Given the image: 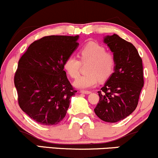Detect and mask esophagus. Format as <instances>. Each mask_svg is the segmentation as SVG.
<instances>
[{
	"mask_svg": "<svg viewBox=\"0 0 158 158\" xmlns=\"http://www.w3.org/2000/svg\"><path fill=\"white\" fill-rule=\"evenodd\" d=\"M80 92L81 94H91V92L89 91V90H80Z\"/></svg>",
	"mask_w": 158,
	"mask_h": 158,
	"instance_id": "obj_1",
	"label": "esophagus"
}]
</instances>
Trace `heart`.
Wrapping results in <instances>:
<instances>
[{"mask_svg":"<svg viewBox=\"0 0 158 158\" xmlns=\"http://www.w3.org/2000/svg\"><path fill=\"white\" fill-rule=\"evenodd\" d=\"M82 62L90 61L87 68V74L79 76L74 81V86L79 88H90L95 86L99 79L106 80L113 73L116 60L113 54L106 52L102 45L95 41L85 44L79 51ZM81 62L76 56H69L64 62L65 71L72 78L77 77Z\"/></svg>","mask_w":158,"mask_h":158,"instance_id":"b5f03b06","label":"heart"}]
</instances>
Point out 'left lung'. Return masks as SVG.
<instances>
[{"label": "left lung", "mask_w": 158, "mask_h": 158, "mask_svg": "<svg viewBox=\"0 0 158 158\" xmlns=\"http://www.w3.org/2000/svg\"><path fill=\"white\" fill-rule=\"evenodd\" d=\"M103 42L115 58L114 73L101 91L94 112L105 122L117 123L126 118L137 108L143 81V62L131 43L117 34L106 35Z\"/></svg>", "instance_id": "obj_1"}]
</instances>
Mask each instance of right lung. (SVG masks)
I'll use <instances>...</instances> for the list:
<instances>
[{"mask_svg":"<svg viewBox=\"0 0 158 158\" xmlns=\"http://www.w3.org/2000/svg\"><path fill=\"white\" fill-rule=\"evenodd\" d=\"M79 36L50 35L34 41L19 61L14 78L20 108L44 126L64 118L75 95L64 62L77 50Z\"/></svg>","mask_w":158,"mask_h":158,"instance_id":"1","label":"right lung"}]
</instances>
